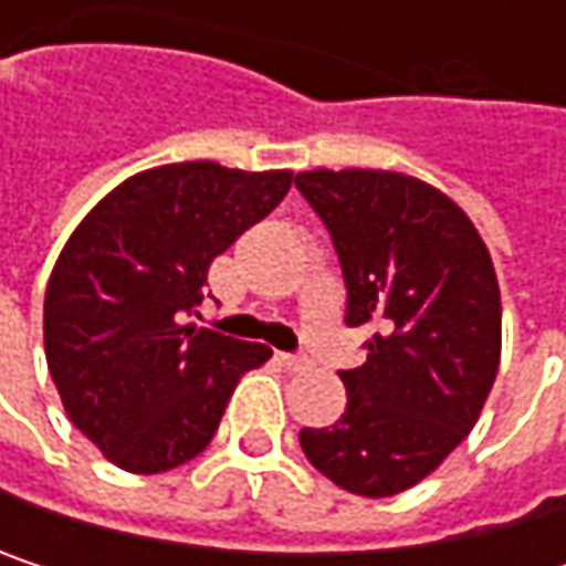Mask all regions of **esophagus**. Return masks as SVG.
<instances>
[{"instance_id": "esophagus-1", "label": "esophagus", "mask_w": 566, "mask_h": 566, "mask_svg": "<svg viewBox=\"0 0 566 566\" xmlns=\"http://www.w3.org/2000/svg\"><path fill=\"white\" fill-rule=\"evenodd\" d=\"M279 360H282L287 370H307L311 367V360L304 354H279Z\"/></svg>"}]
</instances>
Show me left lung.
<instances>
[{
    "label": "left lung",
    "mask_w": 566,
    "mask_h": 566,
    "mask_svg": "<svg viewBox=\"0 0 566 566\" xmlns=\"http://www.w3.org/2000/svg\"><path fill=\"white\" fill-rule=\"evenodd\" d=\"M294 186L327 226L347 327H374L340 370L347 409L301 429L307 462L344 492L387 499L432 475L472 432L502 360V294L472 219L394 170H307Z\"/></svg>",
    "instance_id": "obj_1"
}]
</instances>
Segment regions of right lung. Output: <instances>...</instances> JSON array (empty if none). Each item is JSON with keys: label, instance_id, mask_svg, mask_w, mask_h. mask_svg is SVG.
Returning <instances> with one entry per match:
<instances>
[{"label": "right lung", "instance_id": "add662e5", "mask_svg": "<svg viewBox=\"0 0 566 566\" xmlns=\"http://www.w3.org/2000/svg\"><path fill=\"white\" fill-rule=\"evenodd\" d=\"M291 189V170L167 164L114 186L71 232L45 287V360L67 419L124 472L157 475L216 436L239 377L272 350L209 327L202 284Z\"/></svg>", "mask_w": 566, "mask_h": 566}]
</instances>
